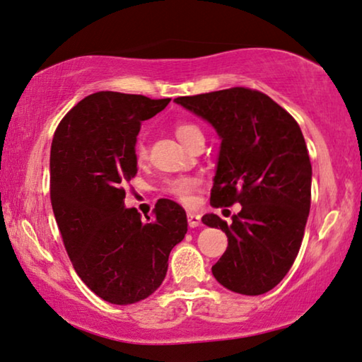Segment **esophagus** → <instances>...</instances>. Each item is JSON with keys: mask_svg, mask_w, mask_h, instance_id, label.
I'll return each instance as SVG.
<instances>
[{"mask_svg": "<svg viewBox=\"0 0 362 362\" xmlns=\"http://www.w3.org/2000/svg\"><path fill=\"white\" fill-rule=\"evenodd\" d=\"M187 218H188V226H190V228H198V226L202 224V216H199L198 213L188 211Z\"/></svg>", "mask_w": 362, "mask_h": 362, "instance_id": "1", "label": "esophagus"}]
</instances>
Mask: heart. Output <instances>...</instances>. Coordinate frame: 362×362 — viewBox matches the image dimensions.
Returning a JSON list of instances; mask_svg holds the SVG:
<instances>
[{"instance_id":"heart-1","label":"heart","mask_w":362,"mask_h":362,"mask_svg":"<svg viewBox=\"0 0 362 362\" xmlns=\"http://www.w3.org/2000/svg\"><path fill=\"white\" fill-rule=\"evenodd\" d=\"M175 134L177 138H179V141L183 144V146H188L190 141L193 138H197L203 133L202 129H199L197 125H193V123H179V125H175ZM146 158V148H144L143 143H138L136 144V159L138 160H143ZM198 187V180L197 179H192V177H182V179H175V180H170L167 183V192L172 193V195L177 197L182 202H188L190 199V193L195 190Z\"/></svg>"}]
</instances>
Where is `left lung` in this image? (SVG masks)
<instances>
[{"mask_svg": "<svg viewBox=\"0 0 362 362\" xmlns=\"http://www.w3.org/2000/svg\"><path fill=\"white\" fill-rule=\"evenodd\" d=\"M174 102L208 122L221 139L211 204H242L230 224L214 213L202 218L228 235L213 276L233 293L265 294L293 267L310 209L312 165L298 122L268 95L245 88Z\"/></svg>", "mask_w": 362, "mask_h": 362, "instance_id": "obj_1", "label": "left lung"}]
</instances>
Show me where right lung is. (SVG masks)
I'll return each mask as SVG.
<instances>
[{"instance_id":"obj_1","label":"right lung","mask_w":362,"mask_h":362,"mask_svg":"<svg viewBox=\"0 0 362 362\" xmlns=\"http://www.w3.org/2000/svg\"><path fill=\"white\" fill-rule=\"evenodd\" d=\"M169 102L100 90L78 102L53 136L50 198L58 229L78 276L110 304L149 298L188 230L185 209L172 199H159L146 221L125 208L123 183L136 175L139 127Z\"/></svg>"}]
</instances>
